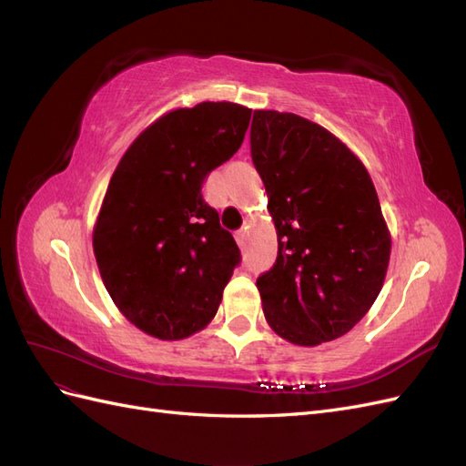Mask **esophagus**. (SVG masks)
Listing matches in <instances>:
<instances>
[{
  "instance_id": "obj_1",
  "label": "esophagus",
  "mask_w": 466,
  "mask_h": 466,
  "mask_svg": "<svg viewBox=\"0 0 466 466\" xmlns=\"http://www.w3.org/2000/svg\"><path fill=\"white\" fill-rule=\"evenodd\" d=\"M235 238H237V243H238V245L245 247V238H247V228H241V229H238V231L235 233Z\"/></svg>"
}]
</instances>
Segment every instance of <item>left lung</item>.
<instances>
[{"mask_svg": "<svg viewBox=\"0 0 466 466\" xmlns=\"http://www.w3.org/2000/svg\"><path fill=\"white\" fill-rule=\"evenodd\" d=\"M250 155L278 231V258L257 279L268 324L298 346L344 336L375 303L390 257L368 168L322 126L278 110H255Z\"/></svg>", "mask_w": 466, "mask_h": 466, "instance_id": "obj_1", "label": "left lung"}]
</instances>
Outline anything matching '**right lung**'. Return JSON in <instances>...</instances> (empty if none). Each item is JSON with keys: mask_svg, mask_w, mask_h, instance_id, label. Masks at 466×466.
<instances>
[{"mask_svg": "<svg viewBox=\"0 0 466 466\" xmlns=\"http://www.w3.org/2000/svg\"><path fill=\"white\" fill-rule=\"evenodd\" d=\"M250 108H177L136 137L112 175L93 231L98 272L139 330L180 340L216 317L241 262L202 185L241 147Z\"/></svg>", "mask_w": 466, "mask_h": 466, "instance_id": "add662e5", "label": "right lung"}]
</instances>
